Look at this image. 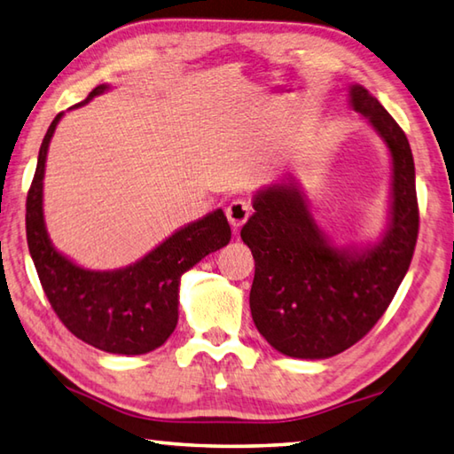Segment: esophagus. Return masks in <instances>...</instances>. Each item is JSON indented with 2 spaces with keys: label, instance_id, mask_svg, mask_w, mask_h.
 <instances>
[{
  "label": "esophagus",
  "instance_id": "esophagus-1",
  "mask_svg": "<svg viewBox=\"0 0 454 454\" xmlns=\"http://www.w3.org/2000/svg\"><path fill=\"white\" fill-rule=\"evenodd\" d=\"M251 211H253V207L249 201H245V199H235L233 203H229L225 213H227V219H229V223H231V227L235 229V231L247 223V219L251 217Z\"/></svg>",
  "mask_w": 454,
  "mask_h": 454
}]
</instances>
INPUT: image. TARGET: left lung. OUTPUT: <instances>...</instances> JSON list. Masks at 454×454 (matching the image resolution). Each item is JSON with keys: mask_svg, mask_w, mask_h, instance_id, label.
<instances>
[{"mask_svg": "<svg viewBox=\"0 0 454 454\" xmlns=\"http://www.w3.org/2000/svg\"><path fill=\"white\" fill-rule=\"evenodd\" d=\"M351 106L369 119L393 159L391 223L363 253L331 247L295 179L259 191L241 239L255 259L249 305L255 327L277 351L327 359L353 347L391 305L419 235L415 161L399 123L363 85Z\"/></svg>", "mask_w": 454, "mask_h": 454, "instance_id": "8db88e82", "label": "left lung"}]
</instances>
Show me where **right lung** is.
Wrapping results in <instances>:
<instances>
[{
	"mask_svg": "<svg viewBox=\"0 0 454 454\" xmlns=\"http://www.w3.org/2000/svg\"><path fill=\"white\" fill-rule=\"evenodd\" d=\"M107 90L98 85L95 95ZM47 129L39 147L34 181L26 201V233L39 281L59 321L87 345L115 355H143L161 347L175 331L179 317V279L205 255L225 247L231 239L225 213L207 217L179 229L149 255L115 271H91L75 265L53 249L43 223L45 157L55 125Z\"/></svg>",
	"mask_w": 454,
	"mask_h": 454,
	"instance_id": "1",
	"label": "right lung"
}]
</instances>
